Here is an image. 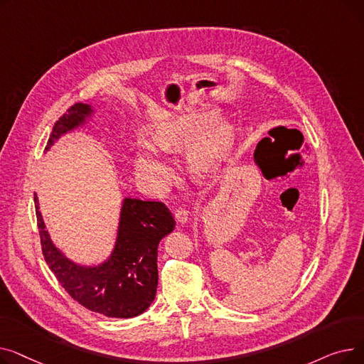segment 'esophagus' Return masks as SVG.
Instances as JSON below:
<instances>
[{
  "mask_svg": "<svg viewBox=\"0 0 364 364\" xmlns=\"http://www.w3.org/2000/svg\"><path fill=\"white\" fill-rule=\"evenodd\" d=\"M174 218H176L177 223L184 224V223L188 220V213L186 211L184 208H177L176 213H174Z\"/></svg>",
  "mask_w": 364,
  "mask_h": 364,
  "instance_id": "esophagus-1",
  "label": "esophagus"
}]
</instances>
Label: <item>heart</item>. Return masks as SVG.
<instances>
[{
	"label": "heart",
	"instance_id": "obj_1",
	"mask_svg": "<svg viewBox=\"0 0 364 364\" xmlns=\"http://www.w3.org/2000/svg\"><path fill=\"white\" fill-rule=\"evenodd\" d=\"M205 129V121L198 117H181L164 125L156 134V143L164 150H177L193 143ZM232 131L220 127L211 139L198 143L188 155V165L195 174H206L224 156L230 144ZM137 171L147 181L165 187L169 180L171 166L168 159L155 146L143 143L137 153Z\"/></svg>",
	"mask_w": 364,
	"mask_h": 364
}]
</instances>
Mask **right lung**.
I'll return each instance as SVG.
<instances>
[{"label": "right lung", "instance_id": "right-lung-1", "mask_svg": "<svg viewBox=\"0 0 364 364\" xmlns=\"http://www.w3.org/2000/svg\"><path fill=\"white\" fill-rule=\"evenodd\" d=\"M88 106L76 103L55 121L46 150L63 132L84 119ZM36 208V224L44 259L65 291L82 307L107 317L131 318L144 313L158 288V245L174 230L176 221L165 203L127 198L122 205L117 247L107 262L92 269L68 261L51 243Z\"/></svg>", "mask_w": 364, "mask_h": 364}]
</instances>
